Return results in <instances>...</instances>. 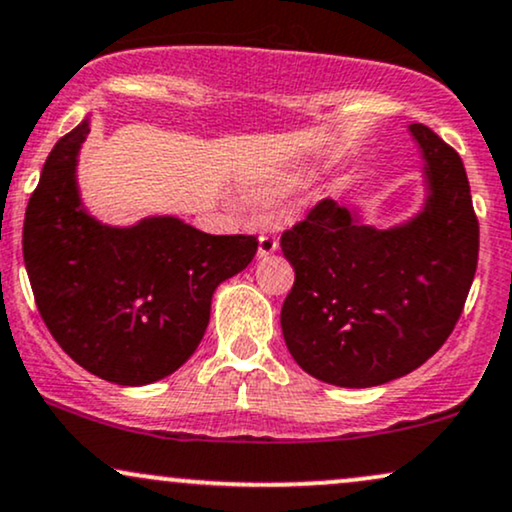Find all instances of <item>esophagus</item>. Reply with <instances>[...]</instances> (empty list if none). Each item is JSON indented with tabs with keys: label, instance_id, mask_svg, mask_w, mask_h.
Masks as SVG:
<instances>
[{
	"label": "esophagus",
	"instance_id": "1",
	"mask_svg": "<svg viewBox=\"0 0 512 512\" xmlns=\"http://www.w3.org/2000/svg\"><path fill=\"white\" fill-rule=\"evenodd\" d=\"M257 240H260V248H257V255L260 257H267L279 250V240H276V236H272V233H262Z\"/></svg>",
	"mask_w": 512,
	"mask_h": 512
}]
</instances>
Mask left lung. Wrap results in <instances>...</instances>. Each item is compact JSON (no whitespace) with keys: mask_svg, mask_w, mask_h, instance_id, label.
Listing matches in <instances>:
<instances>
[{"mask_svg":"<svg viewBox=\"0 0 512 512\" xmlns=\"http://www.w3.org/2000/svg\"><path fill=\"white\" fill-rule=\"evenodd\" d=\"M427 159V207L377 231L324 197L281 233L295 281L281 307L293 360L319 381L367 389L410 374L453 334L479 255V221L463 159L412 123Z\"/></svg>","mask_w":512,"mask_h":512,"instance_id":"left-lung-1","label":"left lung"}]
</instances>
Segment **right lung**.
<instances>
[{
  "label": "right lung",
  "mask_w": 512,
  "mask_h": 512,
  "mask_svg": "<svg viewBox=\"0 0 512 512\" xmlns=\"http://www.w3.org/2000/svg\"><path fill=\"white\" fill-rule=\"evenodd\" d=\"M90 126L59 138L23 221L35 305L61 350L95 377L145 386L205 336L214 288L243 272L255 236H209L174 217L109 229L80 209L76 157Z\"/></svg>",
  "instance_id": "right-lung-1"
}]
</instances>
